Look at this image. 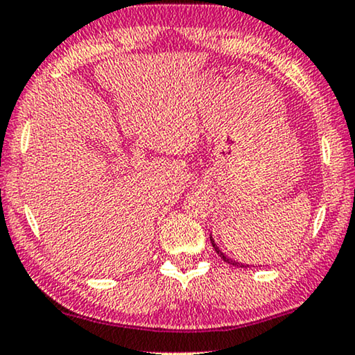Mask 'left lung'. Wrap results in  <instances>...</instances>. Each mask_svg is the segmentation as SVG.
Here are the masks:
<instances>
[{"instance_id": "1", "label": "left lung", "mask_w": 355, "mask_h": 355, "mask_svg": "<svg viewBox=\"0 0 355 355\" xmlns=\"http://www.w3.org/2000/svg\"><path fill=\"white\" fill-rule=\"evenodd\" d=\"M210 243H211V246H214V250H215V252H217V254L222 257V259L225 261V262H228V264H232V266H236V268H245V264H241V262H236V261H233V259H230V257H227L222 252V250H220V248L215 245V241H214V238H211V234H210Z\"/></svg>"}]
</instances>
